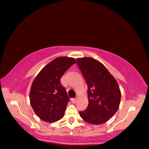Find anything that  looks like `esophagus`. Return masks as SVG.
I'll return each mask as SVG.
<instances>
[{"label": "esophagus", "instance_id": "34e87169", "mask_svg": "<svg viewBox=\"0 0 149 149\" xmlns=\"http://www.w3.org/2000/svg\"><path fill=\"white\" fill-rule=\"evenodd\" d=\"M71 101H72L73 103H76L77 99L76 98H72V99H71Z\"/></svg>", "mask_w": 149, "mask_h": 149}]
</instances>
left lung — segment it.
<instances>
[{
  "label": "left lung",
  "mask_w": 149,
  "mask_h": 149,
  "mask_svg": "<svg viewBox=\"0 0 149 149\" xmlns=\"http://www.w3.org/2000/svg\"><path fill=\"white\" fill-rule=\"evenodd\" d=\"M76 60L87 85L89 101L87 108L79 112L80 117L91 124H103L119 109L121 101L119 85L106 67L98 60L87 57Z\"/></svg>",
  "instance_id": "8db88e82"
}]
</instances>
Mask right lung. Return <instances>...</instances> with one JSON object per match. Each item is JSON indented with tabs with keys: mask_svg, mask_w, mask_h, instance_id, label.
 Instances as JSON below:
<instances>
[{
	"mask_svg": "<svg viewBox=\"0 0 149 149\" xmlns=\"http://www.w3.org/2000/svg\"><path fill=\"white\" fill-rule=\"evenodd\" d=\"M76 62L73 57H57L43 68L33 80L30 101L40 119L53 123L64 116L69 98L60 78Z\"/></svg>",
	"mask_w": 149,
	"mask_h": 149,
	"instance_id": "1",
	"label": "right lung"
}]
</instances>
